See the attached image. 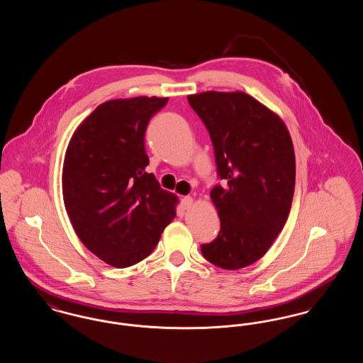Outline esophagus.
<instances>
[{"mask_svg":"<svg viewBox=\"0 0 363 363\" xmlns=\"http://www.w3.org/2000/svg\"><path fill=\"white\" fill-rule=\"evenodd\" d=\"M193 204H194V199H193V197H190V196L184 197V199H182V201H181V206H182L184 209H189V208L193 207Z\"/></svg>","mask_w":363,"mask_h":363,"instance_id":"34e87169","label":"esophagus"}]
</instances>
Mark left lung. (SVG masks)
<instances>
[{"mask_svg": "<svg viewBox=\"0 0 363 363\" xmlns=\"http://www.w3.org/2000/svg\"><path fill=\"white\" fill-rule=\"evenodd\" d=\"M207 126L218 174L211 200L220 219L218 238L201 246L211 264L241 269L261 259L287 222L295 188L293 140L283 120L243 91L188 95Z\"/></svg>", "mask_w": 363, "mask_h": 363, "instance_id": "left-lung-1", "label": "left lung"}]
</instances>
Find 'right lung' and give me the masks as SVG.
<instances>
[{
    "label": "right lung",
    "instance_id": "1",
    "mask_svg": "<svg viewBox=\"0 0 363 363\" xmlns=\"http://www.w3.org/2000/svg\"><path fill=\"white\" fill-rule=\"evenodd\" d=\"M167 101L136 96L99 104L65 152L62 196L72 227L89 252L116 268L148 257L177 215L178 197L145 172V129Z\"/></svg>",
    "mask_w": 363,
    "mask_h": 363
}]
</instances>
